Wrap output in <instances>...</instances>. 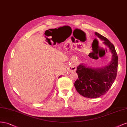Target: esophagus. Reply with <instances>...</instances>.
<instances>
[{
  "mask_svg": "<svg viewBox=\"0 0 127 127\" xmlns=\"http://www.w3.org/2000/svg\"><path fill=\"white\" fill-rule=\"evenodd\" d=\"M76 67H77V64L76 63H73L69 66V69L71 71H75L76 70Z\"/></svg>",
  "mask_w": 127,
  "mask_h": 127,
  "instance_id": "obj_1",
  "label": "esophagus"
}]
</instances>
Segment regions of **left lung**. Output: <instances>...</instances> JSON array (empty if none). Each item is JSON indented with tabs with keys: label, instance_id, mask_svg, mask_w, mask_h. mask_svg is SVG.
Masks as SVG:
<instances>
[{
	"label": "left lung",
	"instance_id": "1",
	"mask_svg": "<svg viewBox=\"0 0 127 127\" xmlns=\"http://www.w3.org/2000/svg\"><path fill=\"white\" fill-rule=\"evenodd\" d=\"M95 34L107 47L112 59L107 65L102 67H90L83 63L77 67L78 79L74 82L75 88L81 95L90 98L99 97L107 92L117 77L118 66V57L114 45L102 35L96 32Z\"/></svg>",
	"mask_w": 127,
	"mask_h": 127
}]
</instances>
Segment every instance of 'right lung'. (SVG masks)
<instances>
[{"label":"right lung","instance_id":"right-lung-1","mask_svg":"<svg viewBox=\"0 0 127 127\" xmlns=\"http://www.w3.org/2000/svg\"><path fill=\"white\" fill-rule=\"evenodd\" d=\"M61 77V76H59V78H60Z\"/></svg>","mask_w":127,"mask_h":127}]
</instances>
